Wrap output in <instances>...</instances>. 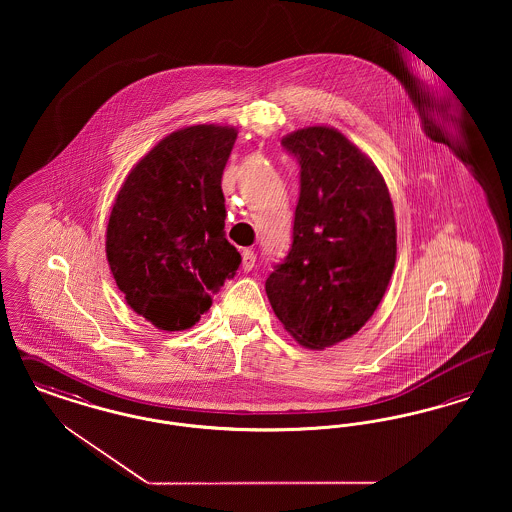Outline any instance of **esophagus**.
<instances>
[{"mask_svg": "<svg viewBox=\"0 0 512 512\" xmlns=\"http://www.w3.org/2000/svg\"><path fill=\"white\" fill-rule=\"evenodd\" d=\"M255 261H257V257H255V253L251 249H244L242 251V268H244L245 272L255 268Z\"/></svg>", "mask_w": 512, "mask_h": 512, "instance_id": "esophagus-1", "label": "esophagus"}]
</instances>
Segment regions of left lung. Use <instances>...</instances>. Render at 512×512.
I'll return each instance as SVG.
<instances>
[{"instance_id": "left-lung-1", "label": "left lung", "mask_w": 512, "mask_h": 512, "mask_svg": "<svg viewBox=\"0 0 512 512\" xmlns=\"http://www.w3.org/2000/svg\"><path fill=\"white\" fill-rule=\"evenodd\" d=\"M301 167L292 249L265 282L293 340L326 349L357 334L388 290L397 226L384 176L332 126L284 136Z\"/></svg>"}]
</instances>
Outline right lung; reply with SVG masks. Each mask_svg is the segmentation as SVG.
Wrapping results in <instances>:
<instances>
[{
  "mask_svg": "<svg viewBox=\"0 0 512 512\" xmlns=\"http://www.w3.org/2000/svg\"><path fill=\"white\" fill-rule=\"evenodd\" d=\"M234 126L195 124L165 136L115 197L105 253L132 311L159 330L192 328L242 263L224 238L222 171Z\"/></svg>",
  "mask_w": 512,
  "mask_h": 512,
  "instance_id": "add662e5",
  "label": "right lung"
}]
</instances>
